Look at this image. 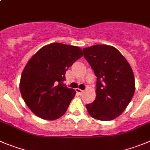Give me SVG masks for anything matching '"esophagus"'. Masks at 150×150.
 I'll use <instances>...</instances> for the list:
<instances>
[{"label":"esophagus","mask_w":150,"mask_h":150,"mask_svg":"<svg viewBox=\"0 0 150 150\" xmlns=\"http://www.w3.org/2000/svg\"><path fill=\"white\" fill-rule=\"evenodd\" d=\"M76 93H78L79 94H82V93H83V91L81 89H79V88H76Z\"/></svg>","instance_id":"34e87169"}]
</instances>
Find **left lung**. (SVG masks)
Returning <instances> with one entry per match:
<instances>
[{
	"mask_svg": "<svg viewBox=\"0 0 150 150\" xmlns=\"http://www.w3.org/2000/svg\"><path fill=\"white\" fill-rule=\"evenodd\" d=\"M82 51L97 77L96 97L86 105L87 110L96 119L112 120L126 109L135 93L132 68L120 51L111 45H96Z\"/></svg>",
	"mask_w": 150,
	"mask_h": 150,
	"instance_id": "1",
	"label": "left lung"
}]
</instances>
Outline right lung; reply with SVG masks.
<instances>
[{
  "label": "right lung",
  "instance_id": "add662e5",
  "mask_svg": "<svg viewBox=\"0 0 150 150\" xmlns=\"http://www.w3.org/2000/svg\"><path fill=\"white\" fill-rule=\"evenodd\" d=\"M82 55L79 47L53 42L41 48L27 62L21 75L20 91L35 115L55 120L65 114L76 94L63 84L65 72Z\"/></svg>",
  "mask_w": 150,
  "mask_h": 150
}]
</instances>
